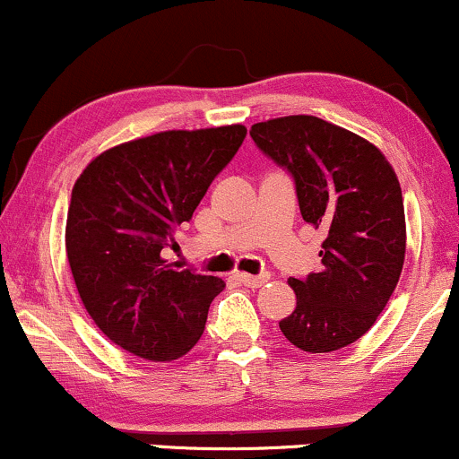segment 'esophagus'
<instances>
[{"mask_svg":"<svg viewBox=\"0 0 459 459\" xmlns=\"http://www.w3.org/2000/svg\"><path fill=\"white\" fill-rule=\"evenodd\" d=\"M237 281H239L244 287H263L267 281H270V276L267 273H261V276H252V273H237Z\"/></svg>","mask_w":459,"mask_h":459,"instance_id":"esophagus-1","label":"esophagus"}]
</instances>
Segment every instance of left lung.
I'll list each match as a JSON object with an SVG mask.
<instances>
[{
    "mask_svg": "<svg viewBox=\"0 0 459 459\" xmlns=\"http://www.w3.org/2000/svg\"><path fill=\"white\" fill-rule=\"evenodd\" d=\"M252 140L293 177L299 213L325 230L321 270L289 278L298 304L282 334L310 354L341 350L376 324L405 256L397 175L380 149L317 116H284L250 129Z\"/></svg>",
    "mask_w": 459,
    "mask_h": 459,
    "instance_id": "8db88e82",
    "label": "left lung"
}]
</instances>
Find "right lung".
I'll use <instances>...</instances> for the list:
<instances>
[{
  "instance_id": "1",
  "label": "right lung",
  "mask_w": 459,
  "mask_h": 459,
  "mask_svg": "<svg viewBox=\"0 0 459 459\" xmlns=\"http://www.w3.org/2000/svg\"><path fill=\"white\" fill-rule=\"evenodd\" d=\"M246 138L244 125L161 131L101 152L79 175L66 256L99 330L129 354L168 362L203 336L215 276L161 256Z\"/></svg>"
}]
</instances>
